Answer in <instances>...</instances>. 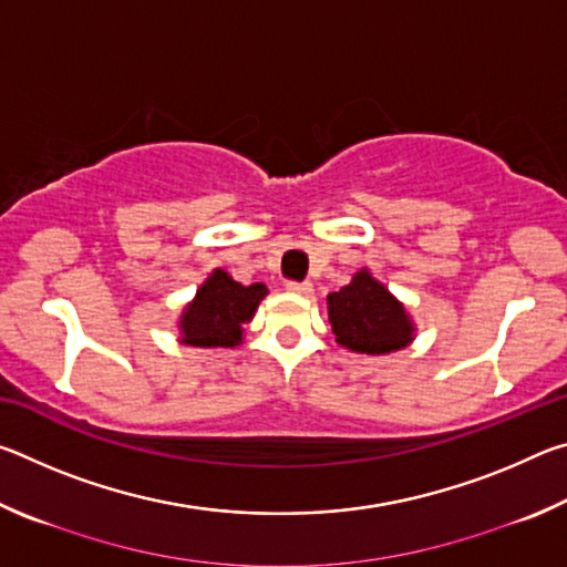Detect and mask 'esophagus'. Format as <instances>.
Wrapping results in <instances>:
<instances>
[{
    "instance_id": "34e87169",
    "label": "esophagus",
    "mask_w": 567,
    "mask_h": 567,
    "mask_svg": "<svg viewBox=\"0 0 567 567\" xmlns=\"http://www.w3.org/2000/svg\"><path fill=\"white\" fill-rule=\"evenodd\" d=\"M287 290H290L292 295H300V297H312L315 295L312 282H287Z\"/></svg>"
}]
</instances>
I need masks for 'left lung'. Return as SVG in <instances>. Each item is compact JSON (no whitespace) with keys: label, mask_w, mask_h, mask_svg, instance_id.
<instances>
[{"label":"left lung","mask_w":567,"mask_h":567,"mask_svg":"<svg viewBox=\"0 0 567 567\" xmlns=\"http://www.w3.org/2000/svg\"><path fill=\"white\" fill-rule=\"evenodd\" d=\"M328 320L340 348L370 358L405 350L417 332L408 307L368 267L328 295Z\"/></svg>","instance_id":"left-lung-1"}]
</instances>
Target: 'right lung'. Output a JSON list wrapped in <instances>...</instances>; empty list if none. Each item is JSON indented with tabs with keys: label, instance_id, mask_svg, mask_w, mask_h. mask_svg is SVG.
I'll list each match as a JSON object with an SVG mask.
<instances>
[{
	"label": "right lung",
	"instance_id": "add662e5",
	"mask_svg": "<svg viewBox=\"0 0 567 567\" xmlns=\"http://www.w3.org/2000/svg\"><path fill=\"white\" fill-rule=\"evenodd\" d=\"M267 297L262 282L239 285L233 275L217 267L185 305L177 330L179 344L189 348H237L243 344L245 324L255 318Z\"/></svg>",
	"mask_w": 567,
	"mask_h": 567
}]
</instances>
